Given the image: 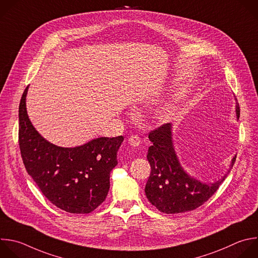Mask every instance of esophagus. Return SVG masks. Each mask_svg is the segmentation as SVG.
I'll return each mask as SVG.
<instances>
[{
  "label": "esophagus",
  "mask_w": 258,
  "mask_h": 258,
  "mask_svg": "<svg viewBox=\"0 0 258 258\" xmlns=\"http://www.w3.org/2000/svg\"><path fill=\"white\" fill-rule=\"evenodd\" d=\"M128 143L133 147H138L141 144V139L138 136H131L128 139Z\"/></svg>",
  "instance_id": "esophagus-1"
}]
</instances>
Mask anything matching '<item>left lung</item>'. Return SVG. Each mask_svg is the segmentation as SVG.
Segmentation results:
<instances>
[{"label": "left lung", "mask_w": 258, "mask_h": 258, "mask_svg": "<svg viewBox=\"0 0 258 258\" xmlns=\"http://www.w3.org/2000/svg\"><path fill=\"white\" fill-rule=\"evenodd\" d=\"M240 117L239 104L236 105ZM171 123L151 131L149 139L153 145L148 151L151 174L145 192L149 202L165 214H179L203 206L220 187L236 161L232 159L227 174L214 183H203L189 176L181 167L172 143Z\"/></svg>", "instance_id": "left-lung-1"}]
</instances>
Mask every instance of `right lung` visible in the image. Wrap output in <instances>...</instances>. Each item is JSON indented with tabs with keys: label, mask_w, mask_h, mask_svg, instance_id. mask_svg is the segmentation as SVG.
I'll list each match as a JSON object with an SVG mask.
<instances>
[{
	"label": "right lung",
	"mask_w": 258,
	"mask_h": 258,
	"mask_svg": "<svg viewBox=\"0 0 258 258\" xmlns=\"http://www.w3.org/2000/svg\"><path fill=\"white\" fill-rule=\"evenodd\" d=\"M28 86L19 105V147L27 173L43 196L71 214H89L105 200L110 172L117 165L122 136L98 138L83 146L62 148L43 139L26 110Z\"/></svg>",
	"instance_id": "right-lung-1"
}]
</instances>
